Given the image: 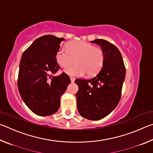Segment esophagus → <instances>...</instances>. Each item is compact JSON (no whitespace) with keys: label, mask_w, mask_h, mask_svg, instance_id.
Wrapping results in <instances>:
<instances>
[{"label":"esophagus","mask_w":153,"mask_h":153,"mask_svg":"<svg viewBox=\"0 0 153 153\" xmlns=\"http://www.w3.org/2000/svg\"><path fill=\"white\" fill-rule=\"evenodd\" d=\"M70 79H71V82H74V81H75V78H74V77H70Z\"/></svg>","instance_id":"esophagus-1"}]
</instances>
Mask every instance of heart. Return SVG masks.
<instances>
[{
  "label": "heart",
  "mask_w": 153,
  "mask_h": 153,
  "mask_svg": "<svg viewBox=\"0 0 153 153\" xmlns=\"http://www.w3.org/2000/svg\"><path fill=\"white\" fill-rule=\"evenodd\" d=\"M56 57L63 68L72 65L76 61L77 65L65 69L69 76H81L86 73L88 76H94L104 65L105 53L100 48L79 40L69 43L67 49H59Z\"/></svg>",
  "instance_id": "heart-1"
}]
</instances>
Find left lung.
Wrapping results in <instances>:
<instances>
[{"label": "left lung", "mask_w": 153, "mask_h": 153, "mask_svg": "<svg viewBox=\"0 0 153 153\" xmlns=\"http://www.w3.org/2000/svg\"><path fill=\"white\" fill-rule=\"evenodd\" d=\"M101 46L105 53L104 65L97 76L88 79H76L77 108L82 117L100 120L112 112L120 102L126 67L116 46L103 39L91 41Z\"/></svg>", "instance_id": "1"}]
</instances>
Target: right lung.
<instances>
[{
  "label": "right lung",
  "instance_id": "1",
  "mask_svg": "<svg viewBox=\"0 0 153 153\" xmlns=\"http://www.w3.org/2000/svg\"><path fill=\"white\" fill-rule=\"evenodd\" d=\"M63 38L45 35L38 38L23 53L20 61L17 86L22 100L36 115L47 116L60 107V98L70 84V77L56 61V53Z\"/></svg>",
  "mask_w": 153,
  "mask_h": 153
}]
</instances>
